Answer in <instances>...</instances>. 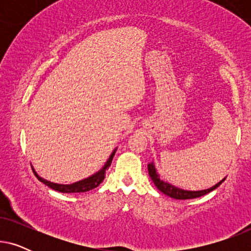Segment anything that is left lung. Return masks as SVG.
<instances>
[{
	"label": "left lung",
	"instance_id": "obj_1",
	"mask_svg": "<svg viewBox=\"0 0 251 251\" xmlns=\"http://www.w3.org/2000/svg\"><path fill=\"white\" fill-rule=\"evenodd\" d=\"M149 174H150V177L152 178L154 185H155V186L159 188L160 192H162L163 194L168 195V197H170L173 199H177V200H187V199H195V198L202 197V195H205L207 193H209V192L214 191L215 188H217L219 185H221L223 181L225 180V178H224V179H223L222 181H219L218 184H216L215 186L208 188V190H203V191H184V190H180V188H177V187L173 186V185L166 183V181L161 180L159 176H157L156 170H155V168H154L153 163L149 164Z\"/></svg>",
	"mask_w": 251,
	"mask_h": 251
}]
</instances>
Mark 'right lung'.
Returning a JSON list of instances; mask_svg holds the SVG:
<instances>
[{
	"instance_id": "add662e5",
	"label": "right lung",
	"mask_w": 251,
	"mask_h": 251,
	"mask_svg": "<svg viewBox=\"0 0 251 251\" xmlns=\"http://www.w3.org/2000/svg\"><path fill=\"white\" fill-rule=\"evenodd\" d=\"M114 154H115V151L112 153L111 157H109L107 163L105 164L104 168H102L100 171H98L97 174H95L94 176L89 177V178H87V179L77 181V183L71 184V185H61V184L51 183V181H48L46 179H43V178H41L39 175L35 173V171H34V174H35L36 178L41 181V183L46 184L47 186H49L50 188H52V190H54V191L61 192V193H82V192H88L90 190H94V188L98 187L99 185H100V183H102V180L105 179L106 174H107L108 167L111 166Z\"/></svg>"
}]
</instances>
